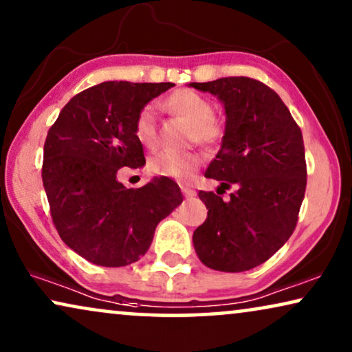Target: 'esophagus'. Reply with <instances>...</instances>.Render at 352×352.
<instances>
[{"instance_id": "esophagus-1", "label": "esophagus", "mask_w": 352, "mask_h": 352, "mask_svg": "<svg viewBox=\"0 0 352 352\" xmlns=\"http://www.w3.org/2000/svg\"><path fill=\"white\" fill-rule=\"evenodd\" d=\"M181 190H182V194H184V197H187V199H190V197H195V190L189 186H181Z\"/></svg>"}]
</instances>
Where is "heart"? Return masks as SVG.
Segmentation results:
<instances>
[{
    "instance_id": "heart-1",
    "label": "heart",
    "mask_w": 352,
    "mask_h": 352,
    "mask_svg": "<svg viewBox=\"0 0 352 352\" xmlns=\"http://www.w3.org/2000/svg\"><path fill=\"white\" fill-rule=\"evenodd\" d=\"M166 102L173 112L181 115L190 124H194V138L199 139L200 142L213 144L218 142L223 136V124L214 118L213 102L205 96L192 89H181L173 93ZM134 133H136L138 141L144 146H152L155 142L157 120L155 110H153L152 105H146L138 113L136 123H134ZM200 162V155L194 152L181 153L173 151H160L151 157L148 166L158 176L187 181L199 168Z\"/></svg>"
}]
</instances>
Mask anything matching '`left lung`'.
Instances as JSON below:
<instances>
[{"mask_svg":"<svg viewBox=\"0 0 352 352\" xmlns=\"http://www.w3.org/2000/svg\"><path fill=\"white\" fill-rule=\"evenodd\" d=\"M224 105L221 148L205 177L218 190L199 192L208 216L192 242L205 266L243 272L267 261L296 228L306 190L301 129L276 91L248 76L189 83ZM234 186L229 201L219 194Z\"/></svg>","mask_w":352,"mask_h":352,"instance_id":"1","label":"left lung"}]
</instances>
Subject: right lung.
Returning a JSON list of instances; mask_svg holds the SVG:
<instances>
[{"mask_svg": "<svg viewBox=\"0 0 352 352\" xmlns=\"http://www.w3.org/2000/svg\"><path fill=\"white\" fill-rule=\"evenodd\" d=\"M173 86L104 81L74 96L47 131L41 176L52 221L67 247L89 263H136L158 223L181 205V189L170 177L139 189L117 177L120 168L146 165L136 117Z\"/></svg>", "mask_w": 352, "mask_h": 352, "instance_id": "obj_1", "label": "right lung"}]
</instances>
